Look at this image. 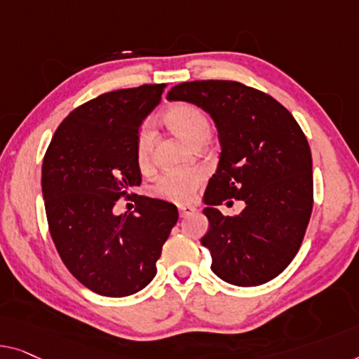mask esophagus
I'll list each match as a JSON object with an SVG mask.
<instances>
[{
  "mask_svg": "<svg viewBox=\"0 0 359 359\" xmlns=\"http://www.w3.org/2000/svg\"><path fill=\"white\" fill-rule=\"evenodd\" d=\"M194 212H195L194 206H179L180 217H187V216H190V214H194Z\"/></svg>",
  "mask_w": 359,
  "mask_h": 359,
  "instance_id": "esophagus-1",
  "label": "esophagus"
}]
</instances>
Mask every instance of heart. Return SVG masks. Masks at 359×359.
Masks as SVG:
<instances>
[{"label":"heart","mask_w":359,"mask_h":359,"mask_svg":"<svg viewBox=\"0 0 359 359\" xmlns=\"http://www.w3.org/2000/svg\"><path fill=\"white\" fill-rule=\"evenodd\" d=\"M165 124L179 137L191 145L200 147L210 137V121L198 106L190 103L172 104L164 112ZM154 133L148 124L142 126L135 138V154L140 168H148L153 156ZM203 175L198 170H169L164 172L153 185V195L163 200L179 203L190 201L191 196L201 185Z\"/></svg>","instance_id":"b5f03b06"}]
</instances>
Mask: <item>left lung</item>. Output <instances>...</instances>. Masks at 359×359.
<instances>
[{
  "label": "left lung",
  "instance_id": "obj_1",
  "mask_svg": "<svg viewBox=\"0 0 359 359\" xmlns=\"http://www.w3.org/2000/svg\"><path fill=\"white\" fill-rule=\"evenodd\" d=\"M168 100L196 104L217 127L222 149L205 191L210 231L201 238L212 272L238 287L272 280L295 258L313 211V159L303 130L279 101L233 80L179 83ZM235 199L244 203L240 215L217 210Z\"/></svg>",
  "mask_w": 359,
  "mask_h": 359
}]
</instances>
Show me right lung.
Returning <instances> with one entry per match:
<instances>
[{
	"mask_svg": "<svg viewBox=\"0 0 359 359\" xmlns=\"http://www.w3.org/2000/svg\"><path fill=\"white\" fill-rule=\"evenodd\" d=\"M164 87L116 90L79 106L57 127L43 159L53 242L71 274L98 295L121 298L145 288L179 219L172 203L138 195L133 212L112 211L142 184L135 138Z\"/></svg>",
	"mask_w": 359,
	"mask_h": 359,
	"instance_id": "obj_1",
	"label": "right lung"
}]
</instances>
